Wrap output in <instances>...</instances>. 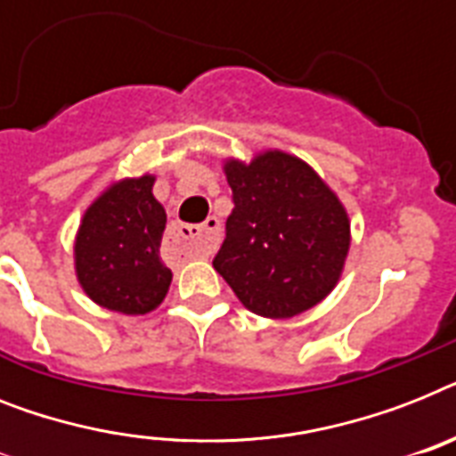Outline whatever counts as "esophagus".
I'll return each mask as SVG.
<instances>
[{"instance_id": "1", "label": "esophagus", "mask_w": 456, "mask_h": 456, "mask_svg": "<svg viewBox=\"0 0 456 456\" xmlns=\"http://www.w3.org/2000/svg\"><path fill=\"white\" fill-rule=\"evenodd\" d=\"M222 234V224L217 217L210 216L203 224H177L173 229V243H175L183 253L196 255V257H206L217 248Z\"/></svg>"}]
</instances>
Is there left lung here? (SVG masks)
<instances>
[{
    "mask_svg": "<svg viewBox=\"0 0 456 456\" xmlns=\"http://www.w3.org/2000/svg\"><path fill=\"white\" fill-rule=\"evenodd\" d=\"M234 210L213 266L257 316L292 318L339 281L349 217L312 166L286 151L227 161Z\"/></svg>",
    "mask_w": 456,
    "mask_h": 456,
    "instance_id": "1",
    "label": "left lung"
}]
</instances>
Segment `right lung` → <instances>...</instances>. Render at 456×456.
Here are the masks:
<instances>
[{
	"label": "right lung",
	"instance_id": "1",
	"mask_svg": "<svg viewBox=\"0 0 456 456\" xmlns=\"http://www.w3.org/2000/svg\"><path fill=\"white\" fill-rule=\"evenodd\" d=\"M151 187V175L121 180L98 196L81 220L74 243L77 279L88 297L110 312L147 314L168 292L173 273L159 255L166 210Z\"/></svg>",
	"mask_w": 456,
	"mask_h": 456
}]
</instances>
